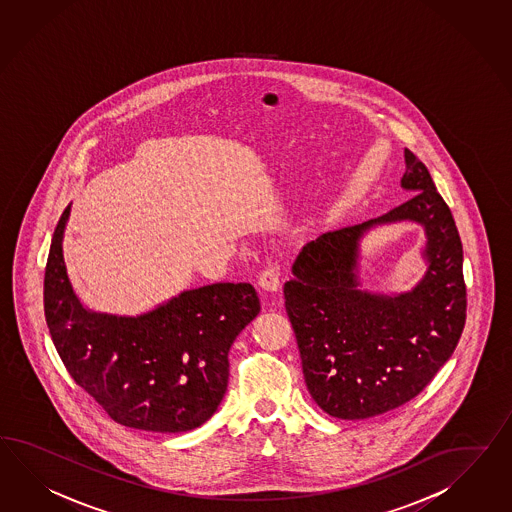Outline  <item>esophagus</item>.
<instances>
[{"instance_id":"esophagus-1","label":"esophagus","mask_w":512,"mask_h":512,"mask_svg":"<svg viewBox=\"0 0 512 512\" xmlns=\"http://www.w3.org/2000/svg\"><path fill=\"white\" fill-rule=\"evenodd\" d=\"M259 285L266 292H277L281 288V279H279V272L275 266H268L262 270L259 274Z\"/></svg>"}]
</instances>
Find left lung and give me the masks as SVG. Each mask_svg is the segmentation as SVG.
Segmentation results:
<instances>
[{"instance_id":"1","label":"left lung","mask_w":512,"mask_h":512,"mask_svg":"<svg viewBox=\"0 0 512 512\" xmlns=\"http://www.w3.org/2000/svg\"><path fill=\"white\" fill-rule=\"evenodd\" d=\"M401 187L411 196L364 224L303 246L285 283L301 368L312 399L329 416L364 420L418 396L457 348L466 322L462 242L425 164L405 150ZM424 224L430 266L403 295L360 290L358 242L375 224Z\"/></svg>"}]
</instances>
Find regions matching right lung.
<instances>
[{"instance_id":"add662e5","label":"right lung","mask_w":512,"mask_h":512,"mask_svg":"<svg viewBox=\"0 0 512 512\" xmlns=\"http://www.w3.org/2000/svg\"><path fill=\"white\" fill-rule=\"evenodd\" d=\"M64 209L51 238L44 312L51 340L75 383L114 422L155 433L205 424L224 398L227 353L261 311L250 283L185 290L140 316L88 311L63 259Z\"/></svg>"}]
</instances>
